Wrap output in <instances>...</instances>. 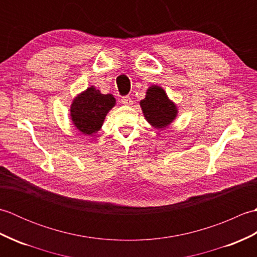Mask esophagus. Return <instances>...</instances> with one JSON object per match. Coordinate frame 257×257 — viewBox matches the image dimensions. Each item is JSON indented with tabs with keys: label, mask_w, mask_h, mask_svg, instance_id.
<instances>
[{
	"label": "esophagus",
	"mask_w": 257,
	"mask_h": 257,
	"mask_svg": "<svg viewBox=\"0 0 257 257\" xmlns=\"http://www.w3.org/2000/svg\"><path fill=\"white\" fill-rule=\"evenodd\" d=\"M121 103H123V105L129 106V105H132V103H133V99L129 96H123L121 98Z\"/></svg>",
	"instance_id": "34e87169"
}]
</instances>
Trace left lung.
Returning <instances> with one entry per match:
<instances>
[{"mask_svg": "<svg viewBox=\"0 0 257 257\" xmlns=\"http://www.w3.org/2000/svg\"><path fill=\"white\" fill-rule=\"evenodd\" d=\"M146 119L155 128H165L177 116V107L168 99L165 90L152 86L147 91L146 98L140 101Z\"/></svg>", "mask_w": 257, "mask_h": 257, "instance_id": "1", "label": "left lung"}]
</instances>
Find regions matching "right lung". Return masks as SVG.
<instances>
[{"label":"right lung","instance_id":"add662e5","mask_svg":"<svg viewBox=\"0 0 257 257\" xmlns=\"http://www.w3.org/2000/svg\"><path fill=\"white\" fill-rule=\"evenodd\" d=\"M112 95H102L94 86L75 98L70 116L76 128L85 135H92L101 128L107 112L114 106Z\"/></svg>","mask_w":257,"mask_h":257}]
</instances>
